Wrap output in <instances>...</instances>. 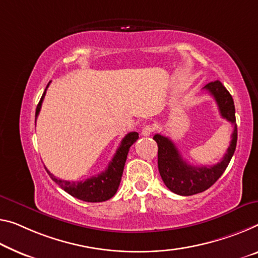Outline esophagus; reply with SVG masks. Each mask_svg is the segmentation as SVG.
<instances>
[{"mask_svg": "<svg viewBox=\"0 0 258 258\" xmlns=\"http://www.w3.org/2000/svg\"><path fill=\"white\" fill-rule=\"evenodd\" d=\"M154 132V128L152 125H145L142 129V136H150Z\"/></svg>", "mask_w": 258, "mask_h": 258, "instance_id": "esophagus-1", "label": "esophagus"}]
</instances>
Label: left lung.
Instances as JSON below:
<instances>
[{
  "label": "left lung",
  "mask_w": 258,
  "mask_h": 258,
  "mask_svg": "<svg viewBox=\"0 0 258 258\" xmlns=\"http://www.w3.org/2000/svg\"><path fill=\"white\" fill-rule=\"evenodd\" d=\"M204 89L215 98L220 115L234 125L231 144L223 159L216 165L195 167L183 160L175 144L168 137L159 134L153 136L158 144V168L161 179L170 191L181 196L195 195L211 187L227 168L236 148L237 129L232 96L219 81L209 83Z\"/></svg>",
  "instance_id": "obj_1"
}]
</instances>
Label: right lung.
<instances>
[{
  "label": "right lung",
  "instance_id": "obj_1",
  "mask_svg": "<svg viewBox=\"0 0 258 258\" xmlns=\"http://www.w3.org/2000/svg\"><path fill=\"white\" fill-rule=\"evenodd\" d=\"M49 84L46 86V90ZM46 90L37 106V110H35V120H37L39 112H40L42 100L46 94ZM137 140V133L133 132L125 135V137L121 141V145L118 146L116 153L114 154L112 161L109 162L108 167L106 168L105 172H101L96 176H91L85 181L70 182L57 179V177L54 176L48 169L46 167L45 168L47 170V173L49 174V176L51 177V180H53L56 184L60 185V187L64 190V191L68 192L69 195L76 197L81 201L91 202V203L105 202L107 200H109V198H112L117 191L129 149Z\"/></svg>",
  "mask_w": 258,
  "mask_h": 258
}]
</instances>
